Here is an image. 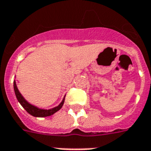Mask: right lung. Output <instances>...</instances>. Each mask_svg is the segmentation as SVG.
Segmentation results:
<instances>
[{
  "label": "right lung",
  "mask_w": 151,
  "mask_h": 151,
  "mask_svg": "<svg viewBox=\"0 0 151 151\" xmlns=\"http://www.w3.org/2000/svg\"><path fill=\"white\" fill-rule=\"evenodd\" d=\"M14 93L16 95V97H17L18 102L21 104L24 108L26 110V111L28 114H30V115H32L34 116H36V117H44V116H50V115L54 114V113H56L57 111H58L62 107V106L64 105V99H65V97H64V99L62 100L61 103L60 104L57 106V107H54V108L49 109V110H45V109H40L37 107L36 106H34V105L30 104V103H28L26 100L24 99V97H23L21 93H20L19 90L17 89V84H16V82L15 81H14Z\"/></svg>",
  "instance_id": "1"
}]
</instances>
